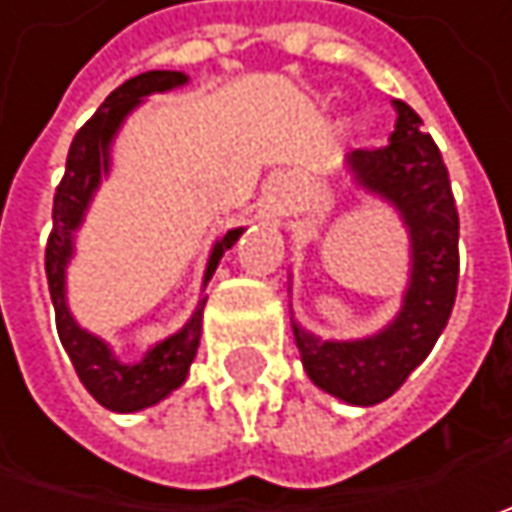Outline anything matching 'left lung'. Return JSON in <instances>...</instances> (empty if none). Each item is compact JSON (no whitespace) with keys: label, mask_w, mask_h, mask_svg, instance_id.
Instances as JSON below:
<instances>
[{"label":"left lung","mask_w":512,"mask_h":512,"mask_svg":"<svg viewBox=\"0 0 512 512\" xmlns=\"http://www.w3.org/2000/svg\"><path fill=\"white\" fill-rule=\"evenodd\" d=\"M393 108L399 119L390 142L347 153V170L356 185L396 207L407 227L410 282L402 310L376 336L353 342H322L293 322L310 382L359 407L390 399L427 359L453 313L459 285V210L442 153L430 133H422L416 110L402 99Z\"/></svg>","instance_id":"8db88e82"}]
</instances>
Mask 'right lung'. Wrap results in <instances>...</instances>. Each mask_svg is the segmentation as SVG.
<instances>
[{
    "label": "right lung",
    "instance_id": "obj_1",
    "mask_svg": "<svg viewBox=\"0 0 512 512\" xmlns=\"http://www.w3.org/2000/svg\"><path fill=\"white\" fill-rule=\"evenodd\" d=\"M185 82L187 76L179 70H148L113 90L105 99V105L96 110L73 136L68 150V168L56 187V196H53V230H50L48 247H45V273H48L50 299H53V310H56L59 339L76 367L79 382L88 387V393L96 402L113 413L145 410L185 384L190 362L196 359L199 339H202V310H205L207 299H199L187 325L179 333L153 344L142 362H119L108 342H102L99 336L76 325V319L70 316L65 273H68V262L73 256V236L85 222V213H88L102 176H108L110 145L122 128V122L142 105L145 96L165 93V90L179 88ZM242 233H245V227H233L213 245L202 285L210 282V276L219 267V259L225 256V250L236 245V239Z\"/></svg>",
    "mask_w": 512,
    "mask_h": 512
}]
</instances>
